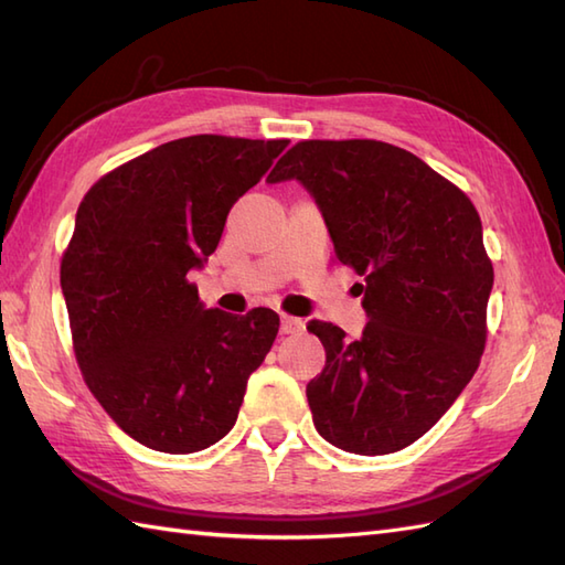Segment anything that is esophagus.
I'll use <instances>...</instances> for the list:
<instances>
[{"label":"esophagus","mask_w":565,"mask_h":565,"mask_svg":"<svg viewBox=\"0 0 565 565\" xmlns=\"http://www.w3.org/2000/svg\"><path fill=\"white\" fill-rule=\"evenodd\" d=\"M303 320L301 318H291V316H281V334H296L301 332Z\"/></svg>","instance_id":"1"}]
</instances>
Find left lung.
I'll list each match as a JSON object with an SVG mask.
<instances>
[{"mask_svg":"<svg viewBox=\"0 0 565 565\" xmlns=\"http://www.w3.org/2000/svg\"><path fill=\"white\" fill-rule=\"evenodd\" d=\"M316 199L334 255L364 276L369 322L350 342L310 320L326 369L306 386L313 425L338 449L393 454L419 439L473 379L486 347L493 264L461 189L381 140H303L269 184Z\"/></svg>","mask_w":565,"mask_h":565,"instance_id":"left-lung-1","label":"left lung"}]
</instances>
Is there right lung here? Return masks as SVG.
Instances as JSON below:
<instances>
[{
  "mask_svg": "<svg viewBox=\"0 0 565 565\" xmlns=\"http://www.w3.org/2000/svg\"><path fill=\"white\" fill-rule=\"evenodd\" d=\"M286 146L179 138L102 177L79 203L60 267L77 364L114 423L154 451L223 439L279 332L269 308H206L186 276Z\"/></svg>",
  "mask_w": 565,
  "mask_h": 565,
  "instance_id": "add662e5",
  "label": "right lung"
}]
</instances>
